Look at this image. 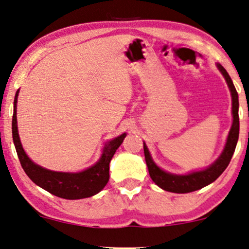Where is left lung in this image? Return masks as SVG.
Returning a JSON list of instances; mask_svg holds the SVG:
<instances>
[{"label": "left lung", "instance_id": "left-lung-1", "mask_svg": "<svg viewBox=\"0 0 249 249\" xmlns=\"http://www.w3.org/2000/svg\"><path fill=\"white\" fill-rule=\"evenodd\" d=\"M217 67L220 73L223 74V76L225 77L227 86L230 88L231 96H232L233 123L229 136H227L225 147L221 152L220 157L213 163L206 167L205 169L188 173L185 175H178V174L164 172L163 169L158 167L151 157L147 146L143 142V153H145V160L146 164H147L149 176L153 179L154 183L158 187H160L161 189L176 194H187L202 189V188L206 187V185L212 183L219 178L224 170L227 168L231 159H232V155L234 153L236 147V142H238L239 139V97L238 92L235 90V87L233 85L232 80H231L225 68L220 64H217Z\"/></svg>", "mask_w": 249, "mask_h": 249}]
</instances>
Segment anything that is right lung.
Segmentation results:
<instances>
[{"label": "right lung", "instance_id": "add662e5", "mask_svg": "<svg viewBox=\"0 0 249 249\" xmlns=\"http://www.w3.org/2000/svg\"><path fill=\"white\" fill-rule=\"evenodd\" d=\"M19 90H17L14 100L13 115V140L16 147L17 155L22 164L24 172L34 183L44 190L49 191L54 196L65 199H81L91 197L98 194L106 187L109 181V164L116 153L117 148L122 145L126 133H123L115 139L109 140L103 147L101 158L94 166L89 167L82 172L65 173L54 172L44 168L35 163L26 155L20 142L18 128H17V97Z\"/></svg>", "mask_w": 249, "mask_h": 249}]
</instances>
